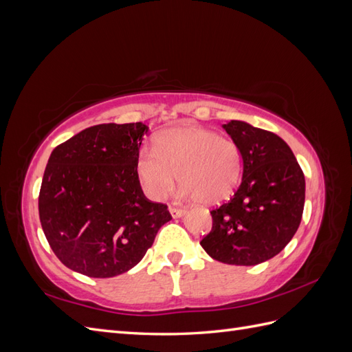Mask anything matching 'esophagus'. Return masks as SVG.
<instances>
[{
    "mask_svg": "<svg viewBox=\"0 0 352 352\" xmlns=\"http://www.w3.org/2000/svg\"><path fill=\"white\" fill-rule=\"evenodd\" d=\"M168 211H170V214H172V217H175V219H177V217H182L184 216V210H180V208H175V207H170L168 208Z\"/></svg>",
    "mask_w": 352,
    "mask_h": 352,
    "instance_id": "obj_1",
    "label": "esophagus"
}]
</instances>
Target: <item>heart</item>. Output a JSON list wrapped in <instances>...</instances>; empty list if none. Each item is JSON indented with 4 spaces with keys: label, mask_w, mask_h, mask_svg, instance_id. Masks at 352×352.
<instances>
[{
    "label": "heart",
    "mask_w": 352,
    "mask_h": 352,
    "mask_svg": "<svg viewBox=\"0 0 352 352\" xmlns=\"http://www.w3.org/2000/svg\"><path fill=\"white\" fill-rule=\"evenodd\" d=\"M136 172L145 194L163 199L176 177L180 198L216 206L229 199L239 185L242 154L235 141L199 126H180L160 133L154 148H142Z\"/></svg>",
    "instance_id": "b5f03b06"
}]
</instances>
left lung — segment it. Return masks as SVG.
Instances as JSON below:
<instances>
[{"label": "left lung", "instance_id": "8db88e82", "mask_svg": "<svg viewBox=\"0 0 352 352\" xmlns=\"http://www.w3.org/2000/svg\"><path fill=\"white\" fill-rule=\"evenodd\" d=\"M239 146L243 163L238 190L211 210L212 228L199 242L211 258L255 265L278 255L301 223L305 179L280 136L247 122L223 124Z\"/></svg>", "mask_w": 352, "mask_h": 352}]
</instances>
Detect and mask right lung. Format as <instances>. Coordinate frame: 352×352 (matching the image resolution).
Wrapping results in <instances>:
<instances>
[{
  "mask_svg": "<svg viewBox=\"0 0 352 352\" xmlns=\"http://www.w3.org/2000/svg\"><path fill=\"white\" fill-rule=\"evenodd\" d=\"M148 126L97 124L51 153L39 190V220L51 250L73 272L113 278L140 263L167 206L148 199L136 160Z\"/></svg>",
  "mask_w": 352,
  "mask_h": 352,
  "instance_id": "1",
  "label": "right lung"
}]
</instances>
